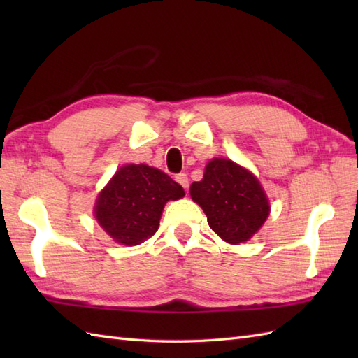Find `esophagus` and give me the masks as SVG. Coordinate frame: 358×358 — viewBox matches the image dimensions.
I'll use <instances>...</instances> for the list:
<instances>
[{"label":"esophagus","instance_id":"1","mask_svg":"<svg viewBox=\"0 0 358 358\" xmlns=\"http://www.w3.org/2000/svg\"><path fill=\"white\" fill-rule=\"evenodd\" d=\"M175 181H177V183H178L181 187H185L186 191H187V187H189V178H187L186 173L175 175Z\"/></svg>","mask_w":358,"mask_h":358}]
</instances>
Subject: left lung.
<instances>
[{"label":"left lung","instance_id":"1","mask_svg":"<svg viewBox=\"0 0 358 358\" xmlns=\"http://www.w3.org/2000/svg\"><path fill=\"white\" fill-rule=\"evenodd\" d=\"M191 196L206 214L210 229L232 245L249 240L269 215L258 180L231 159L209 162L203 180L191 185Z\"/></svg>","mask_w":358,"mask_h":358}]
</instances>
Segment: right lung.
Segmentation results:
<instances>
[{"label": "right lung", "instance_id": "1", "mask_svg": "<svg viewBox=\"0 0 358 358\" xmlns=\"http://www.w3.org/2000/svg\"><path fill=\"white\" fill-rule=\"evenodd\" d=\"M185 196L169 175L146 164L123 166L98 195L95 217L121 245L135 246L154 235L164 204Z\"/></svg>", "mask_w": 358, "mask_h": 358}]
</instances>
